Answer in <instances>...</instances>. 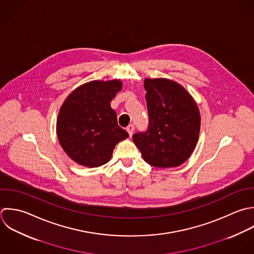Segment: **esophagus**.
Returning a JSON list of instances; mask_svg holds the SVG:
<instances>
[{"label":"esophagus","instance_id":"1","mask_svg":"<svg viewBox=\"0 0 254 254\" xmlns=\"http://www.w3.org/2000/svg\"><path fill=\"white\" fill-rule=\"evenodd\" d=\"M127 131L128 132L129 136H132L133 131H134V126H133V125H129V126L127 127Z\"/></svg>","mask_w":254,"mask_h":254}]
</instances>
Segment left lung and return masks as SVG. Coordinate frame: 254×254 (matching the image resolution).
Instances as JSON below:
<instances>
[{"mask_svg": "<svg viewBox=\"0 0 254 254\" xmlns=\"http://www.w3.org/2000/svg\"><path fill=\"white\" fill-rule=\"evenodd\" d=\"M149 126L132 139L146 163L157 168L183 164L199 139L201 116L197 103L179 83L156 78L144 80Z\"/></svg>", "mask_w": 254, "mask_h": 254, "instance_id": "1", "label": "left lung"}]
</instances>
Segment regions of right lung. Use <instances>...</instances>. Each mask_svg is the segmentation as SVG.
Instances as JSON below:
<instances>
[{
	"instance_id": "add662e5",
	"label": "right lung",
	"mask_w": 254,
	"mask_h": 254,
	"mask_svg": "<svg viewBox=\"0 0 254 254\" xmlns=\"http://www.w3.org/2000/svg\"><path fill=\"white\" fill-rule=\"evenodd\" d=\"M122 81H90L72 91L62 104L56 123L59 143L76 163L90 168L110 161L117 143L128 133L118 125L111 101Z\"/></svg>"
}]
</instances>
